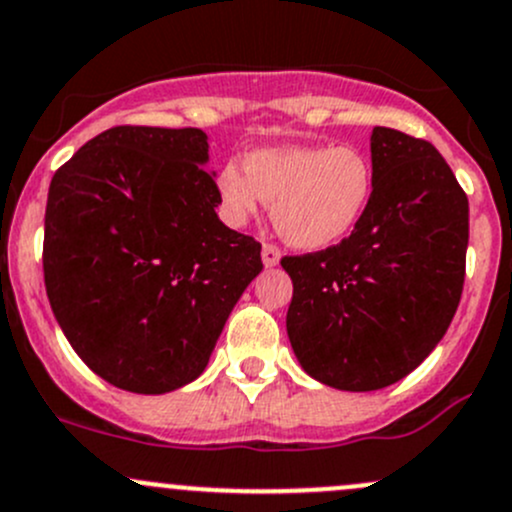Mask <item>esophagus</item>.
<instances>
[{"mask_svg": "<svg viewBox=\"0 0 512 512\" xmlns=\"http://www.w3.org/2000/svg\"><path fill=\"white\" fill-rule=\"evenodd\" d=\"M279 260H282V252H279L277 245H262V262H265V267H277Z\"/></svg>", "mask_w": 512, "mask_h": 512, "instance_id": "1", "label": "esophagus"}]
</instances>
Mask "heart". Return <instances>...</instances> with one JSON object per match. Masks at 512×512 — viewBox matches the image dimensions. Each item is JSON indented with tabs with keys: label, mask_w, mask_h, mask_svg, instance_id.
Returning a JSON list of instances; mask_svg holds the SVG:
<instances>
[{
	"label": "heart",
	"mask_w": 512,
	"mask_h": 512,
	"mask_svg": "<svg viewBox=\"0 0 512 512\" xmlns=\"http://www.w3.org/2000/svg\"><path fill=\"white\" fill-rule=\"evenodd\" d=\"M240 166L228 164L215 179L220 213L242 225L262 201L289 245L326 250L358 228L373 198V166L355 147L284 144L255 149Z\"/></svg>",
	"instance_id": "b5f03b06"
}]
</instances>
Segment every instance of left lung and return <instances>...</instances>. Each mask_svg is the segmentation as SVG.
Here are the masks:
<instances>
[{
  "label": "left lung",
  "instance_id": "1",
  "mask_svg": "<svg viewBox=\"0 0 512 512\" xmlns=\"http://www.w3.org/2000/svg\"><path fill=\"white\" fill-rule=\"evenodd\" d=\"M373 198L338 245L284 257L287 336L304 373L370 392L410 375L444 338L464 289L469 198L424 139L375 127Z\"/></svg>",
  "mask_w": 512,
  "mask_h": 512
}]
</instances>
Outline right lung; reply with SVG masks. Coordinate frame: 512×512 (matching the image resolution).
<instances>
[{"label": "right lung", "instance_id": "obj_1", "mask_svg": "<svg viewBox=\"0 0 512 512\" xmlns=\"http://www.w3.org/2000/svg\"><path fill=\"white\" fill-rule=\"evenodd\" d=\"M208 134L112 127L53 174L43 279L73 351L139 395L179 390L206 370L260 242L220 223Z\"/></svg>", "mask_w": 512, "mask_h": 512}]
</instances>
